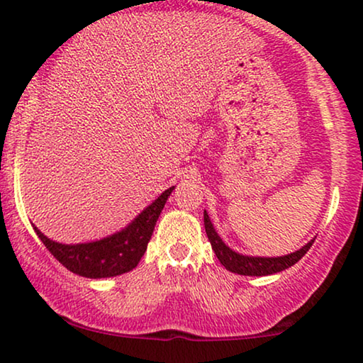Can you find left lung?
<instances>
[{"instance_id":"8db88e82","label":"left lung","mask_w":363,"mask_h":363,"mask_svg":"<svg viewBox=\"0 0 363 363\" xmlns=\"http://www.w3.org/2000/svg\"><path fill=\"white\" fill-rule=\"evenodd\" d=\"M205 230L208 235V240L211 242L213 251L223 266L226 267L228 271L235 272V274H241V276H267V274H274V272H281L287 269V267L294 266L297 261L301 259L302 256L306 255L307 251L311 250L312 242L314 240L307 242L306 246H302L299 251L291 252L287 256H281V257H252V256H242L238 255L233 250H230L218 233L213 228L210 218H208V213L205 211Z\"/></svg>"}]
</instances>
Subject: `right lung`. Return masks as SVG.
<instances>
[{
  "label": "right lung",
  "instance_id": "right-lung-1",
  "mask_svg": "<svg viewBox=\"0 0 363 363\" xmlns=\"http://www.w3.org/2000/svg\"><path fill=\"white\" fill-rule=\"evenodd\" d=\"M172 191L173 186L163 191L125 230L104 238L101 241L84 242V245H61L44 236L36 226H34V231L48 247V251L74 274L91 277V279L123 274V272L132 271L142 259L152 238L153 228Z\"/></svg>",
  "mask_w": 363,
  "mask_h": 363
}]
</instances>
